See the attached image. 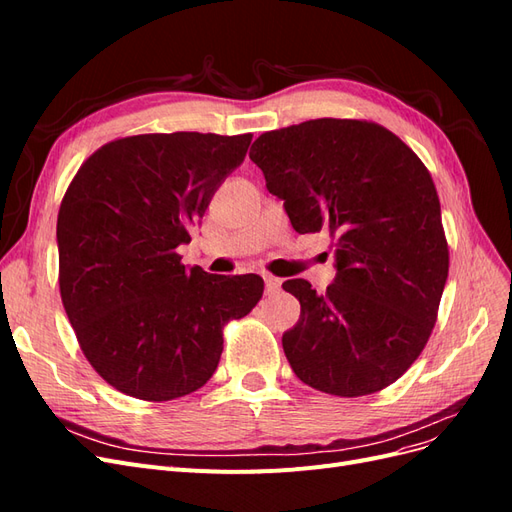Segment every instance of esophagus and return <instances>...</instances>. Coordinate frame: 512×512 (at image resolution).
Returning <instances> with one entry per match:
<instances>
[{
	"mask_svg": "<svg viewBox=\"0 0 512 512\" xmlns=\"http://www.w3.org/2000/svg\"><path fill=\"white\" fill-rule=\"evenodd\" d=\"M280 286H282V282L277 280V277H273V275H265V292L269 294V297H271V294H277V292H280Z\"/></svg>",
	"mask_w": 512,
	"mask_h": 512,
	"instance_id": "34e87169",
	"label": "esophagus"
}]
</instances>
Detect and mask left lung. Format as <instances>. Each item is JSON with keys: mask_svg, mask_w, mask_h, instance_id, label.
Instances as JSON below:
<instances>
[{"mask_svg": "<svg viewBox=\"0 0 512 512\" xmlns=\"http://www.w3.org/2000/svg\"><path fill=\"white\" fill-rule=\"evenodd\" d=\"M250 160L292 228L329 230L335 280L282 288L301 303L282 337L299 380L361 397L393 384L423 352L448 277L440 200L425 164L378 123L309 119L258 136Z\"/></svg>", "mask_w": 512, "mask_h": 512, "instance_id": "obj_1", "label": "left lung"}]
</instances>
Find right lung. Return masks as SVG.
Listing matches in <instances>:
<instances>
[{"mask_svg": "<svg viewBox=\"0 0 512 512\" xmlns=\"http://www.w3.org/2000/svg\"><path fill=\"white\" fill-rule=\"evenodd\" d=\"M252 134H141L98 149L57 218L59 290L81 350L117 391L168 401L200 389L220 363L222 329L260 301V275L181 265L215 190Z\"/></svg>", "mask_w": 512, "mask_h": 512, "instance_id": "add662e5", "label": "right lung"}]
</instances>
